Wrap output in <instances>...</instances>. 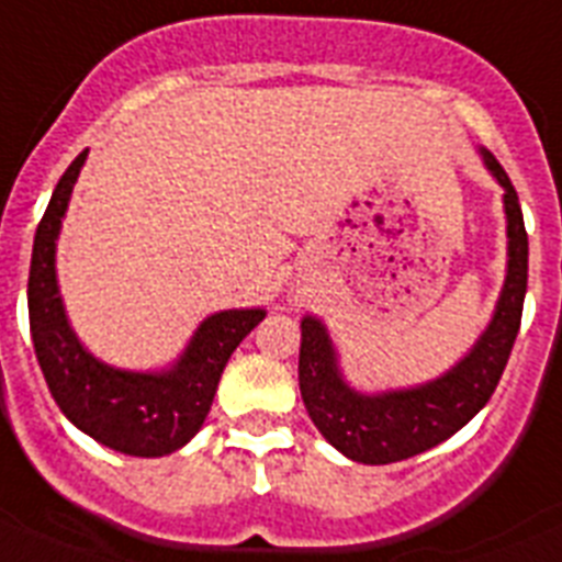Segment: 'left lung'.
Instances as JSON below:
<instances>
[{
	"label": "left lung",
	"instance_id": "obj_1",
	"mask_svg": "<svg viewBox=\"0 0 562 562\" xmlns=\"http://www.w3.org/2000/svg\"><path fill=\"white\" fill-rule=\"evenodd\" d=\"M497 187L504 189L506 214V277L492 319L467 353L447 373L413 387L368 393L356 390L341 370L339 350L325 322L305 314L300 322V393L322 438L345 458L359 463H393L432 450L484 409L495 393L512 345L520 330L529 237L524 212L509 175L495 155L477 149Z\"/></svg>",
	"mask_w": 562,
	"mask_h": 562
}]
</instances>
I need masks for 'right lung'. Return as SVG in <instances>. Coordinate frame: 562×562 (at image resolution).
Wrapping results in <instances>:
<instances>
[{"label":"right lung","instance_id":"1","mask_svg":"<svg viewBox=\"0 0 562 562\" xmlns=\"http://www.w3.org/2000/svg\"><path fill=\"white\" fill-rule=\"evenodd\" d=\"M87 149L53 189L33 237L27 314L38 368L58 409L81 432L115 452L160 458L198 436L212 409L223 368L266 308H228L206 316L183 353L160 370H124L101 362L81 345L58 291L56 246Z\"/></svg>","mask_w":562,"mask_h":562}]
</instances>
